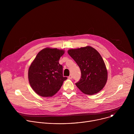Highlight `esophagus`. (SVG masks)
Instances as JSON below:
<instances>
[{"label":"esophagus","mask_w":134,"mask_h":134,"mask_svg":"<svg viewBox=\"0 0 134 134\" xmlns=\"http://www.w3.org/2000/svg\"><path fill=\"white\" fill-rule=\"evenodd\" d=\"M68 79H72V75H70L68 76Z\"/></svg>","instance_id":"1"}]
</instances>
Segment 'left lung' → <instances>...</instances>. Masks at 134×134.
<instances>
[{"label": "left lung", "instance_id": "1", "mask_svg": "<svg viewBox=\"0 0 134 134\" xmlns=\"http://www.w3.org/2000/svg\"><path fill=\"white\" fill-rule=\"evenodd\" d=\"M68 53L77 63L81 71L80 80L75 84L84 94L93 95L104 87L108 72L100 54L94 48L87 46L70 49Z\"/></svg>", "mask_w": 134, "mask_h": 134}]
</instances>
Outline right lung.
Listing matches in <instances>:
<instances>
[{"label": "right lung", "mask_w": 134, "mask_h": 134, "mask_svg": "<svg viewBox=\"0 0 134 134\" xmlns=\"http://www.w3.org/2000/svg\"><path fill=\"white\" fill-rule=\"evenodd\" d=\"M65 51L46 48L37 53L28 71L30 84L34 91L43 97H50L57 93L64 81L63 66L59 60Z\"/></svg>", "instance_id": "1"}]
</instances>
